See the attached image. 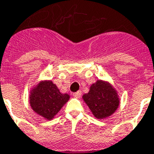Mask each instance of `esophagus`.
<instances>
[{"mask_svg": "<svg viewBox=\"0 0 154 154\" xmlns=\"http://www.w3.org/2000/svg\"><path fill=\"white\" fill-rule=\"evenodd\" d=\"M73 95L74 97H76V98H80L81 95V91H77V92H74L73 94Z\"/></svg>", "mask_w": 154, "mask_h": 154, "instance_id": "esophagus-1", "label": "esophagus"}]
</instances>
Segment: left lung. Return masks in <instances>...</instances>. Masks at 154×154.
Wrapping results in <instances>:
<instances>
[{
  "label": "left lung",
  "mask_w": 154,
  "mask_h": 154,
  "mask_svg": "<svg viewBox=\"0 0 154 154\" xmlns=\"http://www.w3.org/2000/svg\"><path fill=\"white\" fill-rule=\"evenodd\" d=\"M83 99L93 115L98 119L105 118L113 114L120 103L117 91L112 85L103 81H97L93 84L89 92L83 95Z\"/></svg>",
  "instance_id": "obj_1"
}]
</instances>
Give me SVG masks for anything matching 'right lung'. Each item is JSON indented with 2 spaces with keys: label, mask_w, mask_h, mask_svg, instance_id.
Here are the masks:
<instances>
[{
  "label": "right lung",
  "mask_w": 154,
  "mask_h": 154,
  "mask_svg": "<svg viewBox=\"0 0 154 154\" xmlns=\"http://www.w3.org/2000/svg\"><path fill=\"white\" fill-rule=\"evenodd\" d=\"M69 99L62 94L52 81H42L31 91L29 103L34 112L47 120H51Z\"/></svg>",
  "instance_id": "add662e5"
}]
</instances>
